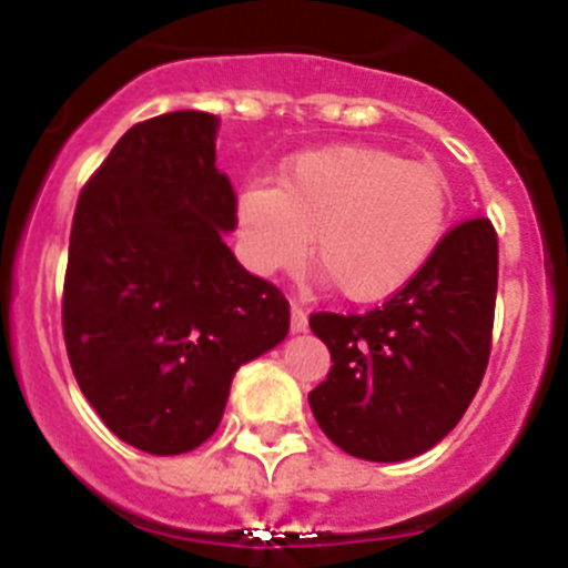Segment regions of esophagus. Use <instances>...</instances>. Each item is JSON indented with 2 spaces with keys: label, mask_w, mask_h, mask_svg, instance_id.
Returning <instances> with one entry per match:
<instances>
[{
  "label": "esophagus",
  "mask_w": 568,
  "mask_h": 568,
  "mask_svg": "<svg viewBox=\"0 0 568 568\" xmlns=\"http://www.w3.org/2000/svg\"><path fill=\"white\" fill-rule=\"evenodd\" d=\"M290 329H293V333H304V329H307V313H304L301 304H293V307H290Z\"/></svg>",
  "instance_id": "34e87169"
}]
</instances>
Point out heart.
<instances>
[{
  "mask_svg": "<svg viewBox=\"0 0 568 568\" xmlns=\"http://www.w3.org/2000/svg\"><path fill=\"white\" fill-rule=\"evenodd\" d=\"M449 182L435 164L375 144L293 155L275 187L235 202L239 253L253 273L295 270L310 253L344 298L373 304L404 290L433 258L449 222Z\"/></svg>",
  "mask_w": 568,
  "mask_h": 568,
  "instance_id": "1",
  "label": "heart"
}]
</instances>
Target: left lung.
Instances as JSON below:
<instances>
[{
	"mask_svg": "<svg viewBox=\"0 0 568 568\" xmlns=\"http://www.w3.org/2000/svg\"><path fill=\"white\" fill-rule=\"evenodd\" d=\"M498 293V235L469 219L440 239L400 293L364 315H310L329 375L310 409L346 455L398 464L453 433L486 373Z\"/></svg>",
	"mask_w": 568,
	"mask_h": 568,
	"instance_id": "1",
	"label": "left lung"
}]
</instances>
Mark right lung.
I'll list each match as a JSON object with an SVG mask.
<instances>
[{
  "label": "right lung",
  "mask_w": 568,
  "mask_h": 568,
  "mask_svg": "<svg viewBox=\"0 0 568 568\" xmlns=\"http://www.w3.org/2000/svg\"><path fill=\"white\" fill-rule=\"evenodd\" d=\"M219 115L133 124L79 195L62 324L84 398L115 438L182 455L219 429L241 364L287 338L290 304L224 244L235 193Z\"/></svg>",
  "instance_id": "right-lung-1"
}]
</instances>
